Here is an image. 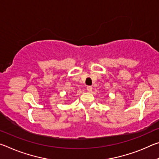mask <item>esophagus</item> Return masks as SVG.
I'll return each instance as SVG.
<instances>
[{
    "instance_id": "34e87169",
    "label": "esophagus",
    "mask_w": 159,
    "mask_h": 159,
    "mask_svg": "<svg viewBox=\"0 0 159 159\" xmlns=\"http://www.w3.org/2000/svg\"><path fill=\"white\" fill-rule=\"evenodd\" d=\"M92 90H93L92 86H87V90L88 91V92H91Z\"/></svg>"
}]
</instances>
